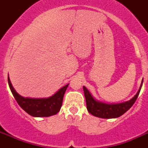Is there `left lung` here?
<instances>
[{"label": "left lung", "instance_id": "1", "mask_svg": "<svg viewBox=\"0 0 148 148\" xmlns=\"http://www.w3.org/2000/svg\"><path fill=\"white\" fill-rule=\"evenodd\" d=\"M142 83H143V80L141 84L140 88L133 99H130V101H127L123 103H119V104H105V103L101 102L99 101L95 100L92 97L91 93L89 92V90L85 87H83L87 110L92 116L99 117V118H118L119 116H122L125 113H126L127 111L130 109L133 105V104L135 103L138 96V94L140 92Z\"/></svg>", "mask_w": 148, "mask_h": 148}]
</instances>
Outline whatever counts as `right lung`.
Listing matches in <instances>:
<instances>
[{
	"instance_id": "1",
	"label": "right lung",
	"mask_w": 148,
	"mask_h": 148,
	"mask_svg": "<svg viewBox=\"0 0 148 148\" xmlns=\"http://www.w3.org/2000/svg\"><path fill=\"white\" fill-rule=\"evenodd\" d=\"M8 83L10 90L18 104L23 110L34 117H48L58 113L63 102V98L69 84L61 87L58 92L49 98L45 99H32L24 98L20 95L13 88L10 78Z\"/></svg>"
}]
</instances>
